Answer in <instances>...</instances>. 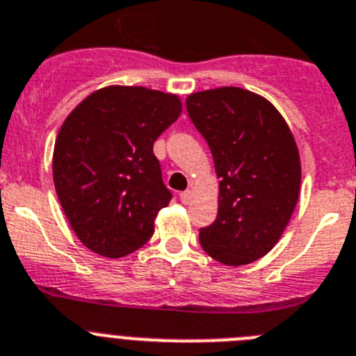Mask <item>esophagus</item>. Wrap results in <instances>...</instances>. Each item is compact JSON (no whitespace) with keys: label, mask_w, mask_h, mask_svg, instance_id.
I'll list each match as a JSON object with an SVG mask.
<instances>
[{"label":"esophagus","mask_w":356,"mask_h":356,"mask_svg":"<svg viewBox=\"0 0 356 356\" xmlns=\"http://www.w3.org/2000/svg\"><path fill=\"white\" fill-rule=\"evenodd\" d=\"M192 197H193L192 190H186V192L179 193V199H181V202H183V204H188V202H192Z\"/></svg>","instance_id":"1"}]
</instances>
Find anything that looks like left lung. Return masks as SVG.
Segmentation results:
<instances>
[{
  "mask_svg": "<svg viewBox=\"0 0 356 356\" xmlns=\"http://www.w3.org/2000/svg\"><path fill=\"white\" fill-rule=\"evenodd\" d=\"M188 115L210 146L219 181L217 219L201 246L226 266L257 261L279 243L300 192V157L279 110L237 86L195 92Z\"/></svg>",
  "mask_w": 356,
  "mask_h": 356,
  "instance_id": "1",
  "label": "left lung"
}]
</instances>
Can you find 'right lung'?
Segmentation results:
<instances>
[{
  "instance_id": "add662e5",
  "label": "right lung",
  "mask_w": 356,
  "mask_h": 356,
  "mask_svg": "<svg viewBox=\"0 0 356 356\" xmlns=\"http://www.w3.org/2000/svg\"><path fill=\"white\" fill-rule=\"evenodd\" d=\"M181 110L173 94L106 86L65 119L54 146V186L88 250L115 259L152 237L157 211L172 199L154 143Z\"/></svg>"
}]
</instances>
